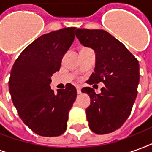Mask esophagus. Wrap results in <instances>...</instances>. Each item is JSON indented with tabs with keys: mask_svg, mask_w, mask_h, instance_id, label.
Masks as SVG:
<instances>
[{
	"mask_svg": "<svg viewBox=\"0 0 152 152\" xmlns=\"http://www.w3.org/2000/svg\"><path fill=\"white\" fill-rule=\"evenodd\" d=\"M76 90H77V94H80L81 93V88L80 86H77L76 87Z\"/></svg>",
	"mask_w": 152,
	"mask_h": 152,
	"instance_id": "34e87169",
	"label": "esophagus"
}]
</instances>
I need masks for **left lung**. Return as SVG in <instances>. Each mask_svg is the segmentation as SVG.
<instances>
[{"label": "left lung", "mask_w": 152, "mask_h": 152, "mask_svg": "<svg viewBox=\"0 0 152 152\" xmlns=\"http://www.w3.org/2000/svg\"><path fill=\"white\" fill-rule=\"evenodd\" d=\"M76 36L80 44L95 52L94 72L87 83L105 85L99 94L90 87L81 89L91 99L86 109L89 126L95 134L112 133L122 126L131 113L139 83L138 61L104 30L78 28Z\"/></svg>", "instance_id": "left-lung-1"}]
</instances>
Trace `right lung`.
Listing matches in <instances>:
<instances>
[{"label":"right lung","mask_w":152,"mask_h":152,"mask_svg":"<svg viewBox=\"0 0 152 152\" xmlns=\"http://www.w3.org/2000/svg\"><path fill=\"white\" fill-rule=\"evenodd\" d=\"M75 30L66 28L42 35L23 50L12 67L9 88L13 103L23 123L43 137H57L66 131L77 95L71 84L57 94L50 86L74 41Z\"/></svg>","instance_id":"1"}]
</instances>
